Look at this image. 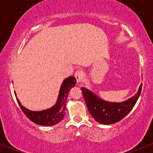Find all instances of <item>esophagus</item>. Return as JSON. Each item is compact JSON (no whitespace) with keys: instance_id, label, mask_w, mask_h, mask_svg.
Wrapping results in <instances>:
<instances>
[{"instance_id":"esophagus-1","label":"esophagus","mask_w":153,"mask_h":153,"mask_svg":"<svg viewBox=\"0 0 153 153\" xmlns=\"http://www.w3.org/2000/svg\"><path fill=\"white\" fill-rule=\"evenodd\" d=\"M75 77L76 78L77 82L79 83V82H81L82 77H83V73L81 71H77L75 73Z\"/></svg>"}]
</instances>
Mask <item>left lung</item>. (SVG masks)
I'll list each match as a JSON object with an SVG mask.
<instances>
[{
  "label": "left lung",
  "instance_id": "1",
  "mask_svg": "<svg viewBox=\"0 0 153 153\" xmlns=\"http://www.w3.org/2000/svg\"><path fill=\"white\" fill-rule=\"evenodd\" d=\"M142 87L143 83L134 96L121 103L104 101L84 87L81 88V91L88 109L95 120L100 124H111L122 120L132 109L141 93Z\"/></svg>",
  "mask_w": 153,
  "mask_h": 153
}]
</instances>
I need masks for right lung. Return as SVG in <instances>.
<instances>
[{"label": "right lung", "instance_id": "right-lung-1", "mask_svg": "<svg viewBox=\"0 0 153 153\" xmlns=\"http://www.w3.org/2000/svg\"><path fill=\"white\" fill-rule=\"evenodd\" d=\"M76 83V78L74 76L68 77L65 79L62 83L59 90L58 99L57 103L51 108L39 111H33L23 106L19 100L17 99L16 94L15 96L18 101L20 108L23 112L31 122L39 125L42 126H53L58 124L65 115L66 109V100L68 98L69 91L73 87L75 86Z\"/></svg>", "mask_w": 153, "mask_h": 153}]
</instances>
